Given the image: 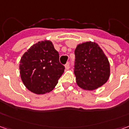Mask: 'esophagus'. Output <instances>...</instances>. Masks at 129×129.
Masks as SVG:
<instances>
[{
  "mask_svg": "<svg viewBox=\"0 0 129 129\" xmlns=\"http://www.w3.org/2000/svg\"><path fill=\"white\" fill-rule=\"evenodd\" d=\"M65 68H66V70H68V69L70 68V63H67L65 65Z\"/></svg>",
  "mask_w": 129,
  "mask_h": 129,
  "instance_id": "34e87169",
  "label": "esophagus"
}]
</instances>
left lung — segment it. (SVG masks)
<instances>
[{"mask_svg": "<svg viewBox=\"0 0 129 129\" xmlns=\"http://www.w3.org/2000/svg\"><path fill=\"white\" fill-rule=\"evenodd\" d=\"M75 75L79 87L94 90L108 81L110 63L102 49L95 42L87 41L78 44L75 50Z\"/></svg>", "mask_w": 129, "mask_h": 129, "instance_id": "1", "label": "left lung"}]
</instances>
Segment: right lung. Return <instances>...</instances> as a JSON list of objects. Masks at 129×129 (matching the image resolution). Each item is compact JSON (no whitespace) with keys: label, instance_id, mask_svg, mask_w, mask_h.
<instances>
[{"label":"right lung","instance_id":"right-lung-1","mask_svg":"<svg viewBox=\"0 0 129 129\" xmlns=\"http://www.w3.org/2000/svg\"><path fill=\"white\" fill-rule=\"evenodd\" d=\"M59 55L50 41H41L22 56L19 70L21 80L29 91L43 95L51 92L64 73Z\"/></svg>","mask_w":129,"mask_h":129}]
</instances>
